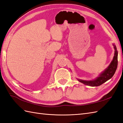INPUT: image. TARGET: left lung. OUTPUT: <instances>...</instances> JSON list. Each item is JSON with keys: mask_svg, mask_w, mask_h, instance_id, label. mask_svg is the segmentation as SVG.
<instances>
[{"mask_svg": "<svg viewBox=\"0 0 123 123\" xmlns=\"http://www.w3.org/2000/svg\"><path fill=\"white\" fill-rule=\"evenodd\" d=\"M114 48L115 49L114 56L113 61L105 70L99 74L98 77L93 80L86 81L80 79H78L79 82H81L86 85L91 86H97L102 85L103 83L105 82L107 80L110 79L114 74L116 70L118 64V52L117 50L116 47L114 44H113Z\"/></svg>", "mask_w": 123, "mask_h": 123, "instance_id": "obj_1", "label": "left lung"}]
</instances>
